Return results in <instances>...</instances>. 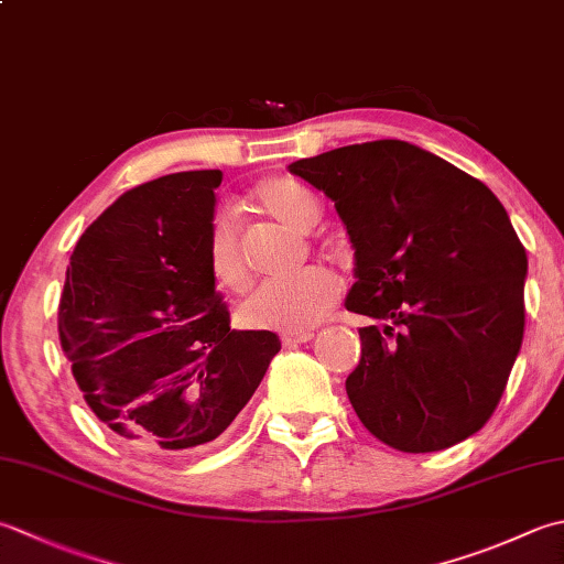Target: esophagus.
I'll use <instances>...</instances> for the list:
<instances>
[{
    "instance_id": "obj_1",
    "label": "esophagus",
    "mask_w": 564,
    "mask_h": 564,
    "mask_svg": "<svg viewBox=\"0 0 564 564\" xmlns=\"http://www.w3.org/2000/svg\"><path fill=\"white\" fill-rule=\"evenodd\" d=\"M313 339V333H307V329H301V333H283L281 341L285 347H295V345H303V341Z\"/></svg>"
}]
</instances>
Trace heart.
Listing matches in <instances>:
<instances>
[{
	"mask_svg": "<svg viewBox=\"0 0 564 564\" xmlns=\"http://www.w3.org/2000/svg\"><path fill=\"white\" fill-rule=\"evenodd\" d=\"M253 200L279 223L297 231H311L323 205L317 195L293 178L263 181L253 191ZM207 267L215 283L225 291L241 293L251 281L249 267L241 251V239L235 219L217 213L207 231ZM339 293L337 275L323 267H307L289 279H273L261 285L249 301L239 307L241 323L257 329L275 333H301L317 325L335 305Z\"/></svg>",
	"mask_w": 564,
	"mask_h": 564,
	"instance_id": "heart-1",
	"label": "heart"
}]
</instances>
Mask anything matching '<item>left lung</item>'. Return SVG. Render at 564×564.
I'll return each instance as SVG.
<instances>
[{
	"mask_svg": "<svg viewBox=\"0 0 564 564\" xmlns=\"http://www.w3.org/2000/svg\"><path fill=\"white\" fill-rule=\"evenodd\" d=\"M335 203L355 247L347 311L361 359L347 395L373 437L437 452L489 421L521 351L525 249L487 185L408 141L289 165Z\"/></svg>",
	"mask_w": 564,
	"mask_h": 564,
	"instance_id": "obj_1",
	"label": "left lung"
}]
</instances>
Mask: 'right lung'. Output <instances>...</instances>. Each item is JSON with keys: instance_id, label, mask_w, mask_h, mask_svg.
Wrapping results in <instances>:
<instances>
[{"instance_id": "1", "label": "right lung", "mask_w": 564, "mask_h": 564, "mask_svg": "<svg viewBox=\"0 0 564 564\" xmlns=\"http://www.w3.org/2000/svg\"><path fill=\"white\" fill-rule=\"evenodd\" d=\"M223 171L131 187L85 229L58 335L85 403L137 449L187 455L249 403L279 355L269 329H229L207 267Z\"/></svg>"}]
</instances>
